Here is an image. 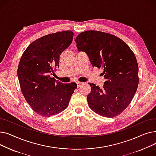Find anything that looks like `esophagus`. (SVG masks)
<instances>
[{
    "mask_svg": "<svg viewBox=\"0 0 156 156\" xmlns=\"http://www.w3.org/2000/svg\"><path fill=\"white\" fill-rule=\"evenodd\" d=\"M76 84H77L78 88H79V87H80L81 85H82L83 84V83H82V82H77Z\"/></svg>",
    "mask_w": 156,
    "mask_h": 156,
    "instance_id": "34e87169",
    "label": "esophagus"
}]
</instances>
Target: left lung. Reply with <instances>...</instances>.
I'll return each instance as SVG.
<instances>
[{
  "label": "left lung",
  "mask_w": 156,
  "mask_h": 156,
  "mask_svg": "<svg viewBox=\"0 0 156 156\" xmlns=\"http://www.w3.org/2000/svg\"><path fill=\"white\" fill-rule=\"evenodd\" d=\"M78 51L85 52L93 67L103 69V88L89 83L88 105L104 117L114 118L130 104L138 85V66L135 55L119 38L108 33L88 30L75 39Z\"/></svg>",
  "instance_id": "obj_1"
}]
</instances>
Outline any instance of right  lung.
Segmentation results:
<instances>
[{"instance_id":"right-lung-1","label":"right lung","mask_w":156,"mask_h":156,"mask_svg":"<svg viewBox=\"0 0 156 156\" xmlns=\"http://www.w3.org/2000/svg\"><path fill=\"white\" fill-rule=\"evenodd\" d=\"M73 35L71 31H64L40 37L30 44L21 57L18 77L21 92L39 115L50 117L66 109L77 88L76 83L64 84L51 77Z\"/></svg>"}]
</instances>
